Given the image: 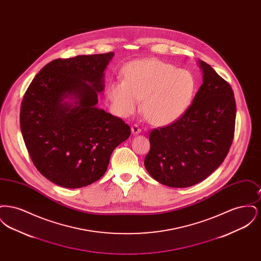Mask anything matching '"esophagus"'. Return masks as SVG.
<instances>
[{
	"instance_id": "esophagus-1",
	"label": "esophagus",
	"mask_w": 261,
	"mask_h": 261,
	"mask_svg": "<svg viewBox=\"0 0 261 261\" xmlns=\"http://www.w3.org/2000/svg\"><path fill=\"white\" fill-rule=\"evenodd\" d=\"M131 131H132V133H133L134 135H138V134L141 133V129H140V127L137 124H134L131 127Z\"/></svg>"
}]
</instances>
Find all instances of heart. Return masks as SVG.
<instances>
[{
    "mask_svg": "<svg viewBox=\"0 0 261 261\" xmlns=\"http://www.w3.org/2000/svg\"><path fill=\"white\" fill-rule=\"evenodd\" d=\"M125 80L112 81L108 97L119 115L136 112L144 99V112L150 123L170 125L189 110L196 91L191 72L154 59L130 62Z\"/></svg>",
    "mask_w": 261,
    "mask_h": 261,
    "instance_id": "heart-1",
    "label": "heart"
}]
</instances>
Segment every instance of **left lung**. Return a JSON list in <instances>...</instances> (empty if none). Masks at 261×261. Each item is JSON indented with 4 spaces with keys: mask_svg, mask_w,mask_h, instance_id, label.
Wrapping results in <instances>:
<instances>
[{
    "mask_svg": "<svg viewBox=\"0 0 261 261\" xmlns=\"http://www.w3.org/2000/svg\"><path fill=\"white\" fill-rule=\"evenodd\" d=\"M202 84L186 113L149 134L145 159L149 175L165 186L187 188L206 179L223 162L233 142L236 101L231 86L199 60Z\"/></svg>",
    "mask_w": 261,
    "mask_h": 261,
    "instance_id": "left-lung-1",
    "label": "left lung"
}]
</instances>
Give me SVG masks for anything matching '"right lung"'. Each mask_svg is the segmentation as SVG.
I'll return each instance as SVG.
<instances>
[{"label": "right lung", "instance_id": "1", "mask_svg": "<svg viewBox=\"0 0 261 261\" xmlns=\"http://www.w3.org/2000/svg\"><path fill=\"white\" fill-rule=\"evenodd\" d=\"M114 53L46 64L25 92L20 130L38 171L56 185L77 189L106 173L113 149L130 127L97 108Z\"/></svg>", "mask_w": 261, "mask_h": 261}]
</instances>
